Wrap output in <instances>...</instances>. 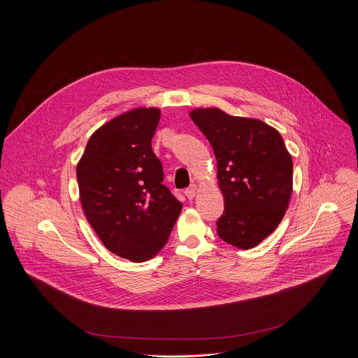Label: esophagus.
<instances>
[{
	"label": "esophagus",
	"instance_id": "1",
	"mask_svg": "<svg viewBox=\"0 0 358 358\" xmlns=\"http://www.w3.org/2000/svg\"><path fill=\"white\" fill-rule=\"evenodd\" d=\"M196 193H197V186L196 185H190L186 190H185V196L189 199V200H193L196 197Z\"/></svg>",
	"mask_w": 358,
	"mask_h": 358
}]
</instances>
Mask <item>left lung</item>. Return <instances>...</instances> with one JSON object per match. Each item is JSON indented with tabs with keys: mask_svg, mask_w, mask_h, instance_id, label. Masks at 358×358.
Returning a JSON list of instances; mask_svg holds the SVG:
<instances>
[{
	"mask_svg": "<svg viewBox=\"0 0 358 358\" xmlns=\"http://www.w3.org/2000/svg\"><path fill=\"white\" fill-rule=\"evenodd\" d=\"M193 122L209 141L217 161L224 212L217 236L251 250L282 220L292 193V157L277 129L260 120L234 117L220 108H196Z\"/></svg>",
	"mask_w": 358,
	"mask_h": 358,
	"instance_id": "8db88e82",
	"label": "left lung"
}]
</instances>
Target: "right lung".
<instances>
[{
	"label": "right lung",
	"mask_w": 358,
	"mask_h": 358,
	"mask_svg": "<svg viewBox=\"0 0 358 358\" xmlns=\"http://www.w3.org/2000/svg\"><path fill=\"white\" fill-rule=\"evenodd\" d=\"M159 115L155 107H138L110 120L92 134L77 164L90 224L108 251L134 263L162 250L182 210L162 185V165L152 149Z\"/></svg>",
	"instance_id": "right-lung-1"
}]
</instances>
